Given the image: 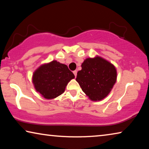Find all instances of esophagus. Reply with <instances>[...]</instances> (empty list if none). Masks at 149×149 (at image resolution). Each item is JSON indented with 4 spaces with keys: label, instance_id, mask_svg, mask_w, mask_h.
<instances>
[{
    "label": "esophagus",
    "instance_id": "esophagus-1",
    "mask_svg": "<svg viewBox=\"0 0 149 149\" xmlns=\"http://www.w3.org/2000/svg\"><path fill=\"white\" fill-rule=\"evenodd\" d=\"M73 73H74V74L75 75V77H76L77 76V72L76 71V70H74V71L73 72Z\"/></svg>",
    "mask_w": 149,
    "mask_h": 149
}]
</instances>
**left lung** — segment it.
<instances>
[{
  "label": "left lung",
  "instance_id": "obj_1",
  "mask_svg": "<svg viewBox=\"0 0 149 149\" xmlns=\"http://www.w3.org/2000/svg\"><path fill=\"white\" fill-rule=\"evenodd\" d=\"M81 68L77 72L76 81L83 91L93 101L104 99L116 81L117 72L114 65L97 56L84 60Z\"/></svg>",
  "mask_w": 149,
  "mask_h": 149
}]
</instances>
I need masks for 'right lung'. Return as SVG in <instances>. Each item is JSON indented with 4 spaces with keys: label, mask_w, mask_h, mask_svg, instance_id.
Segmentation results:
<instances>
[{
    "label": "right lung",
    "mask_w": 149,
    "mask_h": 149,
    "mask_svg": "<svg viewBox=\"0 0 149 149\" xmlns=\"http://www.w3.org/2000/svg\"><path fill=\"white\" fill-rule=\"evenodd\" d=\"M74 77L66 65L53 60L41 65L34 72L33 83L42 97L52 99L62 95L68 82Z\"/></svg>",
    "instance_id": "right-lung-1"
}]
</instances>
